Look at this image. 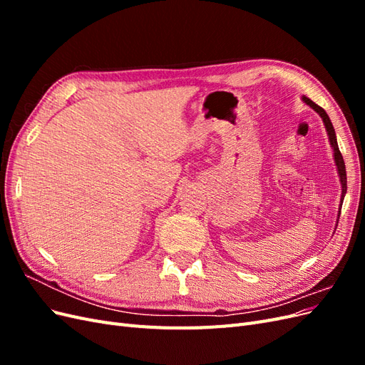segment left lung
<instances>
[{"mask_svg": "<svg viewBox=\"0 0 365 365\" xmlns=\"http://www.w3.org/2000/svg\"><path fill=\"white\" fill-rule=\"evenodd\" d=\"M303 102L306 105L311 106L314 111L323 118V123H324V128H326V132H327V137H329V141H330V146H332L334 149V160H335V164H336V170H338V176H339V181H341V204L342 201H344V196H346V192H347V175H346V164H344V160H342V155L339 152V148H338V141H336V134H335V129H334V125L332 121H330L327 113L324 111V109L322 106H318L317 103H314L311 98L307 97H303ZM341 207V205H339ZM338 219H339V213H338Z\"/></svg>", "mask_w": 365, "mask_h": 365, "instance_id": "1", "label": "left lung"}]
</instances>
